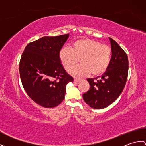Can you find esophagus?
Returning a JSON list of instances; mask_svg holds the SVG:
<instances>
[{"mask_svg":"<svg viewBox=\"0 0 146 146\" xmlns=\"http://www.w3.org/2000/svg\"><path fill=\"white\" fill-rule=\"evenodd\" d=\"M80 80V79H77V78H74V82H79Z\"/></svg>","mask_w":146,"mask_h":146,"instance_id":"esophagus-1","label":"esophagus"}]
</instances>
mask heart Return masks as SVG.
I'll use <instances>...</instances> for the list:
<instances>
[{
  "label": "heart",
  "mask_w": 146,
  "mask_h": 146,
  "mask_svg": "<svg viewBox=\"0 0 146 146\" xmlns=\"http://www.w3.org/2000/svg\"><path fill=\"white\" fill-rule=\"evenodd\" d=\"M112 55L109 46L97 41L82 38L73 42L70 48H62L59 52V60L65 69L68 70L79 61L82 63L69 70L76 77L104 74L108 67Z\"/></svg>",
  "instance_id": "obj_1"
}]
</instances>
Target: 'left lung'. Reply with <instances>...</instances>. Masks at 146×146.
Wrapping results in <instances>:
<instances>
[{
	"label": "left lung",
	"instance_id": "8db88e82",
	"mask_svg": "<svg viewBox=\"0 0 146 146\" xmlns=\"http://www.w3.org/2000/svg\"><path fill=\"white\" fill-rule=\"evenodd\" d=\"M110 40L112 51L110 65L101 79H87L90 88L83 94L85 103L94 109L104 108L114 102L123 92L128 75L126 53L115 40Z\"/></svg>",
	"mask_w": 146,
	"mask_h": 146
}]
</instances>
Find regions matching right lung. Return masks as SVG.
<instances>
[{"label":"right lung","mask_w":146,"mask_h":146,"mask_svg":"<svg viewBox=\"0 0 146 146\" xmlns=\"http://www.w3.org/2000/svg\"><path fill=\"white\" fill-rule=\"evenodd\" d=\"M69 34L44 36L28 43L20 61L23 87L31 100L44 108H53L64 99L66 86L73 81L61 64L59 52Z\"/></svg>","instance_id":"right-lung-1"}]
</instances>
